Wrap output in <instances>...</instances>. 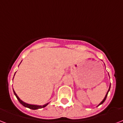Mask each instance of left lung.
I'll return each mask as SVG.
<instances>
[{"mask_svg":"<svg viewBox=\"0 0 123 123\" xmlns=\"http://www.w3.org/2000/svg\"><path fill=\"white\" fill-rule=\"evenodd\" d=\"M110 87H109V89H108V92H107V93H106V96H105V98H104V99H103V100L102 101H101V102L100 103H99V105H98V106H99V105H100L103 104V103L105 102V99H106V97H107V95H108V92H109V90H110Z\"/></svg>","mask_w":123,"mask_h":123,"instance_id":"left-lung-1","label":"left lung"}]
</instances>
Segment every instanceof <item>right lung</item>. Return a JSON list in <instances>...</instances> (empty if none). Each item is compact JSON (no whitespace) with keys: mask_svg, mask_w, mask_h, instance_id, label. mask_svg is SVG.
Masks as SVG:
<instances>
[{"mask_svg":"<svg viewBox=\"0 0 123 123\" xmlns=\"http://www.w3.org/2000/svg\"><path fill=\"white\" fill-rule=\"evenodd\" d=\"M13 92H14V94L15 95V96L17 97V99L18 100V101L23 106H25V107H27V108H30V109H32V110H37V109H38V108H44V107H45V106L49 104V103H47V104L45 105H30V104H27V103H24V101H22L18 97V96L17 95V94L15 93V92L13 90Z\"/></svg>","mask_w":123,"mask_h":123,"instance_id":"right-lung-1","label":"right lung"}]
</instances>
